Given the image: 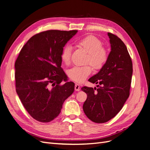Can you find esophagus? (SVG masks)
<instances>
[{"label":"esophagus","instance_id":"1","mask_svg":"<svg viewBox=\"0 0 150 150\" xmlns=\"http://www.w3.org/2000/svg\"><path fill=\"white\" fill-rule=\"evenodd\" d=\"M75 90L77 91H80V86L79 84H75Z\"/></svg>","mask_w":150,"mask_h":150}]
</instances>
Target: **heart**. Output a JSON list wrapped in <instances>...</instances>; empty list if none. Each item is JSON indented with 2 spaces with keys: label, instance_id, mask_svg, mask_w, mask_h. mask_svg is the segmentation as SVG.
Wrapping results in <instances>:
<instances>
[{
  "label": "heart",
  "instance_id": "obj_1",
  "mask_svg": "<svg viewBox=\"0 0 150 150\" xmlns=\"http://www.w3.org/2000/svg\"><path fill=\"white\" fill-rule=\"evenodd\" d=\"M76 45L88 53L86 62L89 63L94 69L99 70L106 64L108 59V52L103 47L100 40L93 35H87L78 40ZM71 57V47L66 46L62 49L61 58L62 62L68 64L70 62ZM92 72V68L90 66L82 67H74L68 72L70 79L77 83H82Z\"/></svg>",
  "mask_w": 150,
  "mask_h": 150
}]
</instances>
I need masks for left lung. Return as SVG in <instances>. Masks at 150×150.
Returning a JSON list of instances; mask_svg holds the SVG:
<instances>
[{"mask_svg":"<svg viewBox=\"0 0 150 150\" xmlns=\"http://www.w3.org/2000/svg\"><path fill=\"white\" fill-rule=\"evenodd\" d=\"M111 52L106 64L98 74L89 79L96 88L84 86L87 94L83 110L88 118L96 123L106 122L114 117L123 107L129 96L133 64L124 42L116 35L108 33Z\"/></svg>","mask_w":150,"mask_h":150,"instance_id":"8db88e82","label":"left lung"}]
</instances>
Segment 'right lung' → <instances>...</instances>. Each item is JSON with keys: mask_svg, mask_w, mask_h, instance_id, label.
Wrapping results in <instances>:
<instances>
[{"mask_svg": "<svg viewBox=\"0 0 150 150\" xmlns=\"http://www.w3.org/2000/svg\"><path fill=\"white\" fill-rule=\"evenodd\" d=\"M78 33L50 30L33 36L22 48L15 62L16 92L29 114L42 122L59 115L62 104L73 93L74 83L66 82L61 54Z\"/></svg>", "mask_w": 150, "mask_h": 150, "instance_id": "obj_1", "label": "right lung"}]
</instances>
